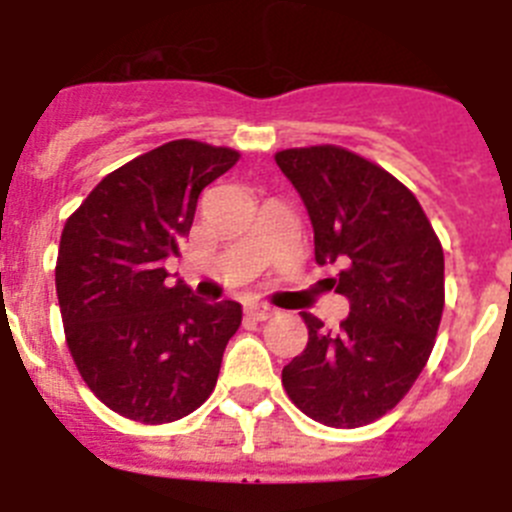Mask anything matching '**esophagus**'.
Instances as JSON below:
<instances>
[{"instance_id":"1","label":"esophagus","mask_w":512,"mask_h":512,"mask_svg":"<svg viewBox=\"0 0 512 512\" xmlns=\"http://www.w3.org/2000/svg\"><path fill=\"white\" fill-rule=\"evenodd\" d=\"M246 312H248V318H253V320H269L277 315V310H274V307L261 305V302H251V305L246 307Z\"/></svg>"}]
</instances>
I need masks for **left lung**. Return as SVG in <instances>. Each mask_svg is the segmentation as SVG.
Listing matches in <instances>:
<instances>
[{
  "label": "left lung",
  "instance_id": "left-lung-1",
  "mask_svg": "<svg viewBox=\"0 0 512 512\" xmlns=\"http://www.w3.org/2000/svg\"><path fill=\"white\" fill-rule=\"evenodd\" d=\"M315 230V259L343 261L336 292L351 312L325 330L302 312L307 346L282 369L289 400L330 428H359L408 395L443 315V248L418 197L341 146L274 153Z\"/></svg>",
  "mask_w": 512,
  "mask_h": 512
}]
</instances>
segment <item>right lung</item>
<instances>
[{
    "instance_id": "add662e5",
    "label": "right lung",
    "mask_w": 512,
    "mask_h": 512,
    "mask_svg": "<svg viewBox=\"0 0 512 512\" xmlns=\"http://www.w3.org/2000/svg\"><path fill=\"white\" fill-rule=\"evenodd\" d=\"M241 153L171 140L107 174L61 233L56 292L81 379L117 415L174 423L212 395L238 302L169 284L166 256L192 228L197 197Z\"/></svg>"
}]
</instances>
